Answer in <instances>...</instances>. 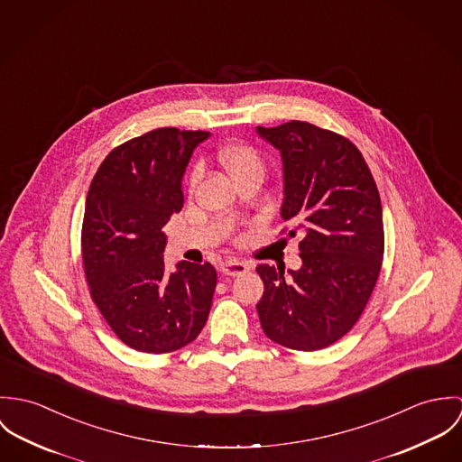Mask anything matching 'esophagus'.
<instances>
[{
	"mask_svg": "<svg viewBox=\"0 0 462 462\" xmlns=\"http://www.w3.org/2000/svg\"><path fill=\"white\" fill-rule=\"evenodd\" d=\"M250 267L245 263V262H239V260H226L221 263L219 271L225 274V276H239V274H245Z\"/></svg>",
	"mask_w": 462,
	"mask_h": 462,
	"instance_id": "1",
	"label": "esophagus"
}]
</instances>
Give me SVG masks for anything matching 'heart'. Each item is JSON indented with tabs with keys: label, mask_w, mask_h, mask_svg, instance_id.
Returning a JSON list of instances; mask_svg holds the SVG:
<instances>
[{
	"label": "heart",
	"mask_w": 462,
	"mask_h": 462,
	"mask_svg": "<svg viewBox=\"0 0 462 462\" xmlns=\"http://www.w3.org/2000/svg\"><path fill=\"white\" fill-rule=\"evenodd\" d=\"M219 162L230 173V177L237 182L245 175L252 171H263V162L258 151L250 145H232L219 152ZM199 180V171L191 175V186Z\"/></svg>",
	"instance_id": "1"
}]
</instances>
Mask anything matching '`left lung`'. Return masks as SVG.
<instances>
[{
    "mask_svg": "<svg viewBox=\"0 0 462 462\" xmlns=\"http://www.w3.org/2000/svg\"><path fill=\"white\" fill-rule=\"evenodd\" d=\"M283 161L282 217L301 234L298 271L260 263L263 294L256 305L267 338L317 351L358 322L384 255L383 208L363 155L347 138L291 120L256 127Z\"/></svg>",
    "mask_w": 462,
    "mask_h": 462,
    "instance_id": "8db88e82",
    "label": "left lung"
}]
</instances>
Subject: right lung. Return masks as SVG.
I'll return each mask as SVG.
<instances>
[{"label":"right lung","instance_id":"obj_1","mask_svg":"<svg viewBox=\"0 0 462 462\" xmlns=\"http://www.w3.org/2000/svg\"><path fill=\"white\" fill-rule=\"evenodd\" d=\"M207 131L161 127L106 155L88 189L81 254L90 296L129 347L164 355L206 326L217 282L206 263L164 267L162 226L184 206L182 177Z\"/></svg>","mask_w":462,"mask_h":462}]
</instances>
